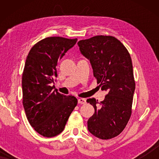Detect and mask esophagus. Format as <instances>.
Instances as JSON below:
<instances>
[{
    "label": "esophagus",
    "mask_w": 159,
    "mask_h": 159,
    "mask_svg": "<svg viewBox=\"0 0 159 159\" xmlns=\"http://www.w3.org/2000/svg\"><path fill=\"white\" fill-rule=\"evenodd\" d=\"M78 103H80V104H85L86 103V99L81 98H80L78 99Z\"/></svg>",
    "instance_id": "34e87169"
}]
</instances>
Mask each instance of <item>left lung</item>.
Wrapping results in <instances>:
<instances>
[{
	"instance_id": "8db88e82",
	"label": "left lung",
	"mask_w": 159,
	"mask_h": 159,
	"mask_svg": "<svg viewBox=\"0 0 159 159\" xmlns=\"http://www.w3.org/2000/svg\"><path fill=\"white\" fill-rule=\"evenodd\" d=\"M77 44L90 61L97 83L108 93L103 101L87 100L95 108L88 129L98 138L111 139L123 131L131 116L135 89L131 57L122 43L112 36H95Z\"/></svg>"
}]
</instances>
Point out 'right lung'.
Instances as JSON below:
<instances>
[{
	"instance_id": "right-lung-1",
	"label": "right lung",
	"mask_w": 159,
	"mask_h": 159,
	"mask_svg": "<svg viewBox=\"0 0 159 159\" xmlns=\"http://www.w3.org/2000/svg\"><path fill=\"white\" fill-rule=\"evenodd\" d=\"M77 41L45 38L32 48L26 59L21 80L23 106L30 125L43 137L59 134L77 104L75 96L61 94L51 86L58 76V61Z\"/></svg>"
}]
</instances>
